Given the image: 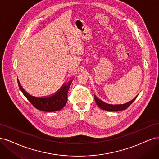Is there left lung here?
I'll use <instances>...</instances> for the list:
<instances>
[{
  "mask_svg": "<svg viewBox=\"0 0 159 159\" xmlns=\"http://www.w3.org/2000/svg\"><path fill=\"white\" fill-rule=\"evenodd\" d=\"M138 96V95H137ZM137 96H136L135 98L133 99L132 100L127 102L125 104H117V105H113V104H109L104 102L103 101H102L99 98H97V97L94 95V99L97 105L100 108L106 110V111H121V110H124L127 109L128 107H129L133 102H134V100L137 98Z\"/></svg>",
  "mask_w": 159,
  "mask_h": 159,
  "instance_id": "8db88e82",
  "label": "left lung"
}]
</instances>
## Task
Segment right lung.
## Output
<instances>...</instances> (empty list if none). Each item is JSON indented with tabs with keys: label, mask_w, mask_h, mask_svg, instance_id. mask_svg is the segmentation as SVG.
<instances>
[{
	"label": "right lung",
	"mask_w": 159,
	"mask_h": 159,
	"mask_svg": "<svg viewBox=\"0 0 159 159\" xmlns=\"http://www.w3.org/2000/svg\"><path fill=\"white\" fill-rule=\"evenodd\" d=\"M72 82H69L67 84H64L61 88L56 93L49 96L36 97L29 94L19 83H18L20 90L26 98L30 102L36 109L48 112L56 111L60 110L65 106L67 102V93Z\"/></svg>",
	"instance_id": "right-lung-1"
}]
</instances>
